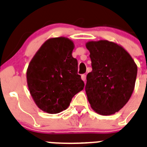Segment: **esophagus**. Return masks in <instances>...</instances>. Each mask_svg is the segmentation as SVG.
<instances>
[{
  "label": "esophagus",
  "mask_w": 147,
  "mask_h": 147,
  "mask_svg": "<svg viewBox=\"0 0 147 147\" xmlns=\"http://www.w3.org/2000/svg\"><path fill=\"white\" fill-rule=\"evenodd\" d=\"M81 78H82V80L84 81V82H85V80H86V75H82Z\"/></svg>",
  "instance_id": "obj_1"
}]
</instances>
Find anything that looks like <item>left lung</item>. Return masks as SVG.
<instances>
[{"label":"left lung","instance_id":"1","mask_svg":"<svg viewBox=\"0 0 147 147\" xmlns=\"http://www.w3.org/2000/svg\"><path fill=\"white\" fill-rule=\"evenodd\" d=\"M92 72L87 75L85 92L91 108L103 116L118 112L130 99L137 66L131 55L117 44L107 40L89 42Z\"/></svg>","mask_w":147,"mask_h":147}]
</instances>
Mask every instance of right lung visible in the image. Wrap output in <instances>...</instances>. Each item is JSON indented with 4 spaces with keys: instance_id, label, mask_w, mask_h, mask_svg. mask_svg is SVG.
<instances>
[{
    "instance_id": "add662e5",
    "label": "right lung",
    "mask_w": 147,
    "mask_h": 147,
    "mask_svg": "<svg viewBox=\"0 0 147 147\" xmlns=\"http://www.w3.org/2000/svg\"><path fill=\"white\" fill-rule=\"evenodd\" d=\"M74 44L67 38L48 39L30 62L27 84L36 105L54 114L67 109L85 84L78 74V60L72 56Z\"/></svg>"
}]
</instances>
